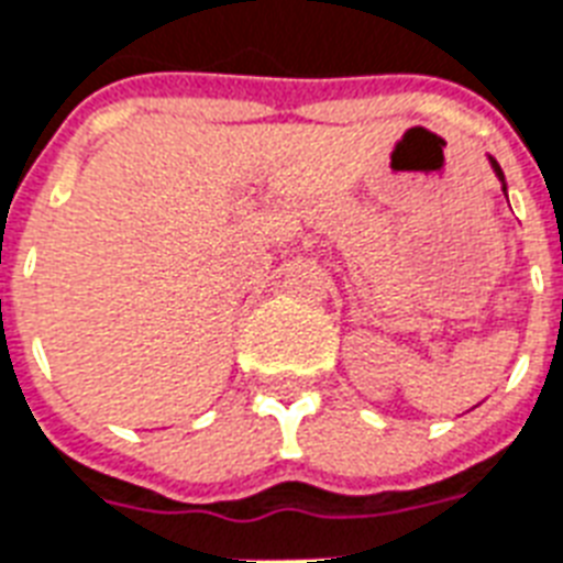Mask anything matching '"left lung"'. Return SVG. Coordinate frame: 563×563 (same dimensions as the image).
I'll return each mask as SVG.
<instances>
[{"instance_id": "obj_1", "label": "left lung", "mask_w": 563, "mask_h": 563, "mask_svg": "<svg viewBox=\"0 0 563 563\" xmlns=\"http://www.w3.org/2000/svg\"><path fill=\"white\" fill-rule=\"evenodd\" d=\"M487 161H490V169H494V173H496V178H499V181H503V190H505V196H508V185H505L503 167H499V164H496V158H494V155H487Z\"/></svg>"}]
</instances>
